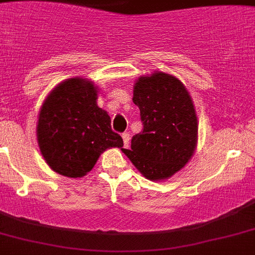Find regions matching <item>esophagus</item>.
Masks as SVG:
<instances>
[{
  "mask_svg": "<svg viewBox=\"0 0 255 255\" xmlns=\"http://www.w3.org/2000/svg\"><path fill=\"white\" fill-rule=\"evenodd\" d=\"M123 139H124V146L125 147H129L130 144V135L128 132H124L123 134Z\"/></svg>",
  "mask_w": 255,
  "mask_h": 255,
  "instance_id": "34e87169",
  "label": "esophagus"
}]
</instances>
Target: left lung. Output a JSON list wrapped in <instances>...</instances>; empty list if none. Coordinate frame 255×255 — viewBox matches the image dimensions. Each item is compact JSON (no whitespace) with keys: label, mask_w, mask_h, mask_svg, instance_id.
I'll use <instances>...</instances> for the list:
<instances>
[{"label":"left lung","mask_w":255,"mask_h":255,"mask_svg":"<svg viewBox=\"0 0 255 255\" xmlns=\"http://www.w3.org/2000/svg\"><path fill=\"white\" fill-rule=\"evenodd\" d=\"M132 103L140 111L143 130L123 152L147 180H168L197 148L198 117L193 99L178 78L153 71L136 79Z\"/></svg>","instance_id":"8db88e82"}]
</instances>
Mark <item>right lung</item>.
Here are the masks:
<instances>
[{"label": "right lung", "mask_w": 255, "mask_h": 255, "mask_svg": "<svg viewBox=\"0 0 255 255\" xmlns=\"http://www.w3.org/2000/svg\"><path fill=\"white\" fill-rule=\"evenodd\" d=\"M99 87L87 78L65 79L44 100L36 125L45 163L58 174L83 177L108 148L124 146L111 128L108 112L98 107Z\"/></svg>", "instance_id": "obj_1"}]
</instances>
